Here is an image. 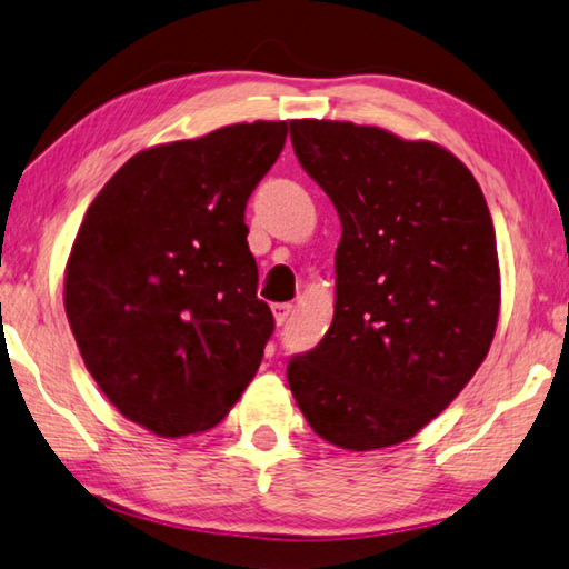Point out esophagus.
<instances>
[{
    "label": "esophagus",
    "mask_w": 569,
    "mask_h": 569,
    "mask_svg": "<svg viewBox=\"0 0 569 569\" xmlns=\"http://www.w3.org/2000/svg\"><path fill=\"white\" fill-rule=\"evenodd\" d=\"M291 311H293L291 303H273V317H276L278 327H283L288 317H291Z\"/></svg>",
    "instance_id": "34e87169"
}]
</instances>
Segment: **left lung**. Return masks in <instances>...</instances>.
I'll use <instances>...</instances> for the list:
<instances>
[{"mask_svg": "<svg viewBox=\"0 0 569 569\" xmlns=\"http://www.w3.org/2000/svg\"><path fill=\"white\" fill-rule=\"evenodd\" d=\"M299 164L341 220L337 306L288 385L317 436L349 450L412 438L489 355L499 258L471 171L375 126L291 121Z\"/></svg>", "mask_w": 569, "mask_h": 569, "instance_id": "8db88e82", "label": "left lung"}]
</instances>
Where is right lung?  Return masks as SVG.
<instances>
[{
	"label": "right lung",
	"mask_w": 569,
	"mask_h": 569,
	"mask_svg": "<svg viewBox=\"0 0 569 569\" xmlns=\"http://www.w3.org/2000/svg\"><path fill=\"white\" fill-rule=\"evenodd\" d=\"M286 133L236 123L141 151L80 224L70 329L106 398L157 436L218 426L258 372L276 321L256 293L246 204Z\"/></svg>",
	"instance_id": "obj_1"
}]
</instances>
